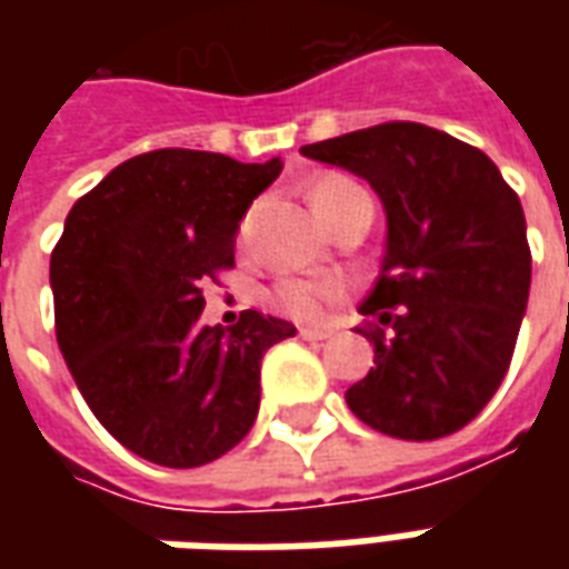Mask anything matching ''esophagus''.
<instances>
[{
    "instance_id": "1",
    "label": "esophagus",
    "mask_w": 569,
    "mask_h": 569,
    "mask_svg": "<svg viewBox=\"0 0 569 569\" xmlns=\"http://www.w3.org/2000/svg\"><path fill=\"white\" fill-rule=\"evenodd\" d=\"M298 335L305 338V341H326V338H332V329H326V326H301Z\"/></svg>"
}]
</instances>
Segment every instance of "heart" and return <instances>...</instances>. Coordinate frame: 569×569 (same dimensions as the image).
I'll list each match as a JSON object with an SVG mask.
<instances>
[{"label":"heart","instance_id":"1","mask_svg":"<svg viewBox=\"0 0 569 569\" xmlns=\"http://www.w3.org/2000/svg\"><path fill=\"white\" fill-rule=\"evenodd\" d=\"M310 203L320 212V219L332 228L341 216H347L357 207H369L371 198L357 179L341 173H326L310 186ZM256 222V210L247 212V219L240 224V240L247 243L249 231ZM345 298V286L338 280H320V277H283L271 289V308L292 317V320L313 322L320 320L335 301Z\"/></svg>","mask_w":569,"mask_h":569}]
</instances>
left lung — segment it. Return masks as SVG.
I'll return each instance as SVG.
<instances>
[{
    "label": "left lung",
    "instance_id": "1",
    "mask_svg": "<svg viewBox=\"0 0 569 569\" xmlns=\"http://www.w3.org/2000/svg\"><path fill=\"white\" fill-rule=\"evenodd\" d=\"M301 154L362 176L387 210L381 277L357 329L375 345V369L347 390V406L393 439L463 429L500 390L525 320L521 200L485 151L415 121L353 130Z\"/></svg>",
    "mask_w": 569,
    "mask_h": 569
}]
</instances>
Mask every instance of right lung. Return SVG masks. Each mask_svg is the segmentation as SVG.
Returning a JSON list of instances; mask_svg holds the SVG:
<instances>
[{
    "label": "right lung",
    "instance_id": "add662e5",
    "mask_svg": "<svg viewBox=\"0 0 569 569\" xmlns=\"http://www.w3.org/2000/svg\"><path fill=\"white\" fill-rule=\"evenodd\" d=\"M283 163L158 149L118 163L69 210L51 252L54 329L84 402L128 451L212 463L259 415L264 350L292 322L243 310L200 326L203 286L234 268L249 203Z\"/></svg>",
    "mask_w": 569,
    "mask_h": 569
}]
</instances>
